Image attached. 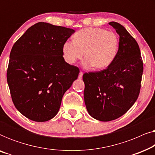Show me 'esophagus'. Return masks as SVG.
<instances>
[{"instance_id": "esophagus-1", "label": "esophagus", "mask_w": 155, "mask_h": 155, "mask_svg": "<svg viewBox=\"0 0 155 155\" xmlns=\"http://www.w3.org/2000/svg\"><path fill=\"white\" fill-rule=\"evenodd\" d=\"M82 75H83V73H82V72H80L79 76H78V78H79L80 79H81V78H82Z\"/></svg>"}]
</instances>
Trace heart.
<instances>
[{"instance_id": "heart-1", "label": "heart", "mask_w": 155, "mask_h": 155, "mask_svg": "<svg viewBox=\"0 0 155 155\" xmlns=\"http://www.w3.org/2000/svg\"><path fill=\"white\" fill-rule=\"evenodd\" d=\"M119 38L113 31L101 28H87L75 33L73 41L63 46V55L67 63L73 64L84 56L85 67L105 68L117 54Z\"/></svg>"}]
</instances>
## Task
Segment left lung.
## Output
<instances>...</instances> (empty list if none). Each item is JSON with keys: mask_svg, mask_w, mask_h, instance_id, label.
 I'll return each mask as SVG.
<instances>
[{"mask_svg": "<svg viewBox=\"0 0 155 155\" xmlns=\"http://www.w3.org/2000/svg\"><path fill=\"white\" fill-rule=\"evenodd\" d=\"M109 24L119 35L117 54L107 69L85 73L82 77L87 110L101 121L115 120L130 109L139 96L143 73L137 41L119 23Z\"/></svg>", "mask_w": 155, "mask_h": 155, "instance_id": "1", "label": "left lung"}]
</instances>
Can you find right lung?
Returning a JSON list of instances; mask_svg holds the SVG:
<instances>
[{
    "label": "right lung",
    "mask_w": 155,
    "mask_h": 155,
    "mask_svg": "<svg viewBox=\"0 0 155 155\" xmlns=\"http://www.w3.org/2000/svg\"><path fill=\"white\" fill-rule=\"evenodd\" d=\"M73 29L38 22L14 44L10 54L7 81L16 109L29 119L44 122L60 109L64 93L80 70L66 63L63 46Z\"/></svg>",
    "instance_id": "1"
}]
</instances>
